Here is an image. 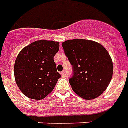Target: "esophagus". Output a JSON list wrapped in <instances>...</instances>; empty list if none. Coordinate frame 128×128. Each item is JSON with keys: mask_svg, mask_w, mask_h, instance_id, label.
I'll list each match as a JSON object with an SVG mask.
<instances>
[{"mask_svg": "<svg viewBox=\"0 0 128 128\" xmlns=\"http://www.w3.org/2000/svg\"><path fill=\"white\" fill-rule=\"evenodd\" d=\"M60 74H61V76H62V77H66V72L64 71L61 72V73H60Z\"/></svg>", "mask_w": 128, "mask_h": 128, "instance_id": "34e87169", "label": "esophagus"}]
</instances>
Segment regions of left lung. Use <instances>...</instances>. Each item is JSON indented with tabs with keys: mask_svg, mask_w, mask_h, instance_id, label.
I'll return each mask as SVG.
<instances>
[{
	"mask_svg": "<svg viewBox=\"0 0 128 128\" xmlns=\"http://www.w3.org/2000/svg\"><path fill=\"white\" fill-rule=\"evenodd\" d=\"M62 46L72 66L73 76L69 82L74 92L86 100L99 96L109 86L113 74L108 52L100 43L86 39L68 40Z\"/></svg>",
	"mask_w": 128,
	"mask_h": 128,
	"instance_id": "left-lung-1",
	"label": "left lung"
}]
</instances>
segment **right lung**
<instances>
[{
  "instance_id": "right-lung-1",
  "label": "right lung",
  "mask_w": 128,
  "mask_h": 128,
  "mask_svg": "<svg viewBox=\"0 0 128 128\" xmlns=\"http://www.w3.org/2000/svg\"><path fill=\"white\" fill-rule=\"evenodd\" d=\"M58 50V42L40 40L19 52L14 68V77L18 87L26 96L41 100L53 90L60 78L54 61Z\"/></svg>"
}]
</instances>
